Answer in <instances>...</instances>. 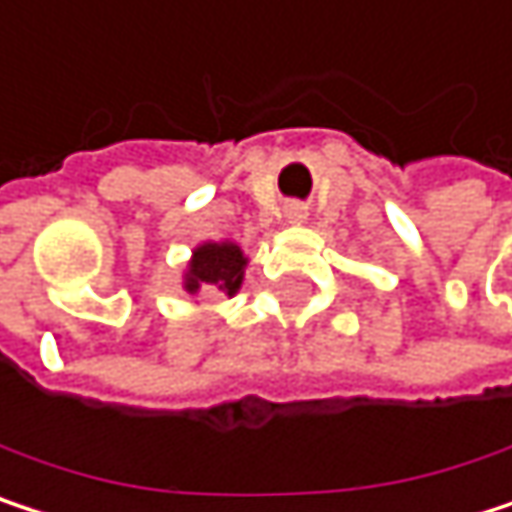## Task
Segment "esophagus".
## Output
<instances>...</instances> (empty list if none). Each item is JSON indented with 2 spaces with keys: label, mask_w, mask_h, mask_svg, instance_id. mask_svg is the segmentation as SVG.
<instances>
[{
  "label": "esophagus",
  "mask_w": 512,
  "mask_h": 512,
  "mask_svg": "<svg viewBox=\"0 0 512 512\" xmlns=\"http://www.w3.org/2000/svg\"><path fill=\"white\" fill-rule=\"evenodd\" d=\"M287 222H293V225L305 222V210H302V207H290V210H287Z\"/></svg>",
  "instance_id": "34e87169"
}]
</instances>
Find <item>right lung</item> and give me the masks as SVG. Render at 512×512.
I'll use <instances>...</instances> for the list:
<instances>
[{
    "instance_id": "obj_1",
    "label": "right lung",
    "mask_w": 512,
    "mask_h": 512,
    "mask_svg": "<svg viewBox=\"0 0 512 512\" xmlns=\"http://www.w3.org/2000/svg\"><path fill=\"white\" fill-rule=\"evenodd\" d=\"M246 266L249 257L234 240H207L192 249V257L183 269V290L189 296H198L201 290H216L231 299L243 287Z\"/></svg>"
}]
</instances>
